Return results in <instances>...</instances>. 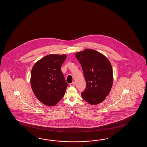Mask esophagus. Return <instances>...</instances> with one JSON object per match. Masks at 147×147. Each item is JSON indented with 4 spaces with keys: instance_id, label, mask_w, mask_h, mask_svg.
I'll return each mask as SVG.
<instances>
[{
    "instance_id": "1",
    "label": "esophagus",
    "mask_w": 147,
    "mask_h": 147,
    "mask_svg": "<svg viewBox=\"0 0 147 147\" xmlns=\"http://www.w3.org/2000/svg\"><path fill=\"white\" fill-rule=\"evenodd\" d=\"M75 82H72V83H71L70 84V86H71V87H73V86H75Z\"/></svg>"
}]
</instances>
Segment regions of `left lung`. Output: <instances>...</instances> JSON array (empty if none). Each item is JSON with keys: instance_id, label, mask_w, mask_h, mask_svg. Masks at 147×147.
Wrapping results in <instances>:
<instances>
[{"instance_id": "obj_1", "label": "left lung", "mask_w": 147, "mask_h": 147, "mask_svg": "<svg viewBox=\"0 0 147 147\" xmlns=\"http://www.w3.org/2000/svg\"><path fill=\"white\" fill-rule=\"evenodd\" d=\"M76 57L81 64L86 82V88L81 92L82 98L90 105L101 103L113 86V69L109 60L97 51L89 49L78 52Z\"/></svg>"}]
</instances>
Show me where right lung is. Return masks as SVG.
Segmentation results:
<instances>
[{"instance_id": "obj_1", "label": "right lung", "mask_w": 147, "mask_h": 147, "mask_svg": "<svg viewBox=\"0 0 147 147\" xmlns=\"http://www.w3.org/2000/svg\"><path fill=\"white\" fill-rule=\"evenodd\" d=\"M66 57L65 55H48L38 61L31 70L32 90L45 105L55 106L65 95L68 84L61 67Z\"/></svg>"}]
</instances>
